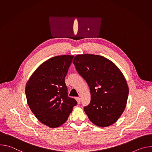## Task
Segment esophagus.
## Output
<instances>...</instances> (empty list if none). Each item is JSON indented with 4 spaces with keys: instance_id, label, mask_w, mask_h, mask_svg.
Instances as JSON below:
<instances>
[{
    "instance_id": "1",
    "label": "esophagus",
    "mask_w": 152,
    "mask_h": 152,
    "mask_svg": "<svg viewBox=\"0 0 152 152\" xmlns=\"http://www.w3.org/2000/svg\"><path fill=\"white\" fill-rule=\"evenodd\" d=\"M76 100H77L78 104H79L80 103V97H76Z\"/></svg>"
}]
</instances>
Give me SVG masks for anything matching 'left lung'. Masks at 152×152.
I'll use <instances>...</instances> for the list:
<instances>
[{
	"label": "left lung",
	"mask_w": 152,
	"mask_h": 152,
	"mask_svg": "<svg viewBox=\"0 0 152 152\" xmlns=\"http://www.w3.org/2000/svg\"><path fill=\"white\" fill-rule=\"evenodd\" d=\"M73 63L90 87L91 101L84 107L90 120L99 127L113 124L124 111L129 94L122 72L111 61L97 55H77Z\"/></svg>",
	"instance_id": "1"
}]
</instances>
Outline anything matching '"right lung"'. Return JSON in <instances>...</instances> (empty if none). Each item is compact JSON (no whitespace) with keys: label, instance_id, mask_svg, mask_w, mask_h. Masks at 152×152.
Segmentation results:
<instances>
[{"label":"right lung","instance_id":"obj_1","mask_svg":"<svg viewBox=\"0 0 152 152\" xmlns=\"http://www.w3.org/2000/svg\"><path fill=\"white\" fill-rule=\"evenodd\" d=\"M74 56L60 55L49 59L36 69L26 83L28 104L42 124L58 127L66 122L75 99L69 97L65 77Z\"/></svg>","mask_w":152,"mask_h":152}]
</instances>
